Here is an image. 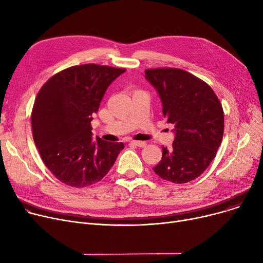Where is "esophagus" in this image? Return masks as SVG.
<instances>
[{
	"label": "esophagus",
	"mask_w": 263,
	"mask_h": 263,
	"mask_svg": "<svg viewBox=\"0 0 263 263\" xmlns=\"http://www.w3.org/2000/svg\"><path fill=\"white\" fill-rule=\"evenodd\" d=\"M133 145H135V146H137V147H141V148H144V147H146V142H142V141H132L131 142Z\"/></svg>",
	"instance_id": "esophagus-1"
}]
</instances>
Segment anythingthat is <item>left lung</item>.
I'll return each mask as SVG.
<instances>
[{
    "mask_svg": "<svg viewBox=\"0 0 263 263\" xmlns=\"http://www.w3.org/2000/svg\"><path fill=\"white\" fill-rule=\"evenodd\" d=\"M145 77L160 96L164 117L175 126V141L171 148H162L154 171L177 184L194 180L209 166L222 143V104L205 82L182 69H146Z\"/></svg>",
    "mask_w": 263,
    "mask_h": 263,
    "instance_id": "1",
    "label": "left lung"
}]
</instances>
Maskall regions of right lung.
Instances as JSON below:
<instances>
[{
    "label": "right lung",
    "mask_w": 263,
    "mask_h": 263,
    "mask_svg": "<svg viewBox=\"0 0 263 263\" xmlns=\"http://www.w3.org/2000/svg\"><path fill=\"white\" fill-rule=\"evenodd\" d=\"M126 71L97 64L69 67L40 88L32 110L35 145L46 166L69 186L99 182L113 166L123 143L91 139L92 114L108 85Z\"/></svg>",
    "instance_id": "obj_1"
}]
</instances>
